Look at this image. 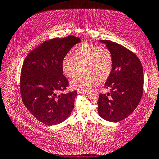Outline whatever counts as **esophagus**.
<instances>
[{"mask_svg": "<svg viewBox=\"0 0 159 159\" xmlns=\"http://www.w3.org/2000/svg\"><path fill=\"white\" fill-rule=\"evenodd\" d=\"M88 92V90H78V93H85Z\"/></svg>", "mask_w": 159, "mask_h": 159, "instance_id": "obj_1", "label": "esophagus"}]
</instances>
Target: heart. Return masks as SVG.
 <instances>
[{"mask_svg":"<svg viewBox=\"0 0 159 159\" xmlns=\"http://www.w3.org/2000/svg\"><path fill=\"white\" fill-rule=\"evenodd\" d=\"M74 57L66 55L62 61L63 73L74 79L81 72H85L71 83L74 89H87L98 82L109 79L113 66V56L107 47L92 43H82L74 50Z\"/></svg>","mask_w":159,"mask_h":159,"instance_id":"obj_1","label":"heart"}]
</instances>
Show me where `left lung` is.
I'll use <instances>...</instances> for the list:
<instances>
[{"label": "left lung", "instance_id": "obj_1", "mask_svg": "<svg viewBox=\"0 0 159 159\" xmlns=\"http://www.w3.org/2000/svg\"><path fill=\"white\" fill-rule=\"evenodd\" d=\"M101 42L112 52L113 66L104 84L110 92L99 95L98 111L103 119L117 122L129 116L140 102L143 91V67L131 50L109 40Z\"/></svg>", "mask_w": 159, "mask_h": 159}]
</instances>
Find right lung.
Masks as SVG:
<instances>
[{
    "label": "right lung",
    "mask_w": 159,
    "mask_h": 159,
    "mask_svg": "<svg viewBox=\"0 0 159 159\" xmlns=\"http://www.w3.org/2000/svg\"><path fill=\"white\" fill-rule=\"evenodd\" d=\"M80 42V38L72 35L47 40L24 61L20 94L26 109L40 122L49 126L58 124L72 113L77 92L62 93L69 86L63 74L62 61Z\"/></svg>",
    "instance_id": "add662e5"
}]
</instances>
